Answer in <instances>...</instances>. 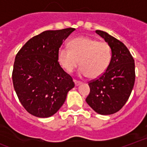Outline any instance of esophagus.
<instances>
[{
    "label": "esophagus",
    "mask_w": 147,
    "mask_h": 147,
    "mask_svg": "<svg viewBox=\"0 0 147 147\" xmlns=\"http://www.w3.org/2000/svg\"><path fill=\"white\" fill-rule=\"evenodd\" d=\"M74 82H75V85H76V86H79V85H81L82 84V82L78 81V80H76V79H74Z\"/></svg>",
    "instance_id": "34e87169"
}]
</instances>
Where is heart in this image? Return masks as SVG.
<instances>
[{
  "label": "heart",
  "instance_id": "b5f03b06",
  "mask_svg": "<svg viewBox=\"0 0 147 147\" xmlns=\"http://www.w3.org/2000/svg\"><path fill=\"white\" fill-rule=\"evenodd\" d=\"M69 49L60 48L58 61L66 71L71 72L78 65L80 74L98 78L106 71L112 59L110 45L89 37H78L69 43Z\"/></svg>",
  "mask_w": 147,
  "mask_h": 147
}]
</instances>
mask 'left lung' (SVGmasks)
Listing matches in <instances>:
<instances>
[{
    "label": "left lung",
    "mask_w": 147,
    "mask_h": 147,
    "mask_svg": "<svg viewBox=\"0 0 147 147\" xmlns=\"http://www.w3.org/2000/svg\"><path fill=\"white\" fill-rule=\"evenodd\" d=\"M96 32L110 45L112 59L102 76L88 82L90 92L86 101L97 113L110 115L120 110L129 99L135 82V63L122 41L105 31Z\"/></svg>",
    "instance_id": "obj_1"
}]
</instances>
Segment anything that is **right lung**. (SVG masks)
<instances>
[{"label":"right lung","mask_w":147,"mask_h":147,"mask_svg":"<svg viewBox=\"0 0 147 147\" xmlns=\"http://www.w3.org/2000/svg\"><path fill=\"white\" fill-rule=\"evenodd\" d=\"M72 28L45 31L24 44L15 57L12 71L14 90L27 112L45 118L56 113L75 86L58 61V51Z\"/></svg>","instance_id":"obj_1"}]
</instances>
